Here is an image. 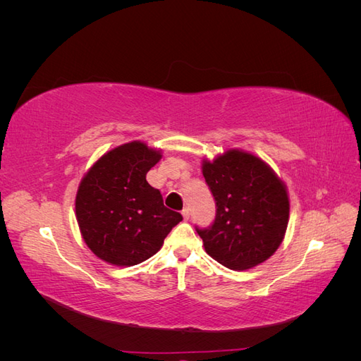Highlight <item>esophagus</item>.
I'll return each mask as SVG.
<instances>
[{
	"mask_svg": "<svg viewBox=\"0 0 361 361\" xmlns=\"http://www.w3.org/2000/svg\"><path fill=\"white\" fill-rule=\"evenodd\" d=\"M182 215H183V220H190V209H188V207H183Z\"/></svg>",
	"mask_w": 361,
	"mask_h": 361,
	"instance_id": "34e87169",
	"label": "esophagus"
}]
</instances>
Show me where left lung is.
I'll list each match as a JSON object with an SVG mask.
<instances>
[{"label": "left lung", "instance_id": "left-lung-1", "mask_svg": "<svg viewBox=\"0 0 361 361\" xmlns=\"http://www.w3.org/2000/svg\"><path fill=\"white\" fill-rule=\"evenodd\" d=\"M215 200L211 226H195L206 253L231 269L253 268L276 253L289 220L285 185L255 155L227 150L203 162Z\"/></svg>", "mask_w": 361, "mask_h": 361}]
</instances>
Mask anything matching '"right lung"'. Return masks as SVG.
Instances as JSON below:
<instances>
[{
  "label": "right lung",
  "mask_w": 361,
  "mask_h": 361,
  "mask_svg": "<svg viewBox=\"0 0 361 361\" xmlns=\"http://www.w3.org/2000/svg\"><path fill=\"white\" fill-rule=\"evenodd\" d=\"M159 150L133 141L105 154L76 192V220L93 253L117 267H133L162 247L182 215L164 206L159 190L146 180Z\"/></svg>",
  "instance_id": "obj_1"
}]
</instances>
